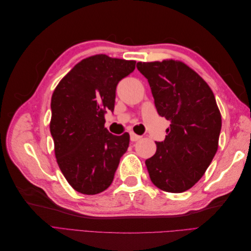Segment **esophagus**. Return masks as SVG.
Instances as JSON below:
<instances>
[{
	"instance_id": "1",
	"label": "esophagus",
	"mask_w": 251,
	"mask_h": 251,
	"mask_svg": "<svg viewBox=\"0 0 251 251\" xmlns=\"http://www.w3.org/2000/svg\"><path fill=\"white\" fill-rule=\"evenodd\" d=\"M130 136H131V141H137V140H139L141 138V136L135 134L134 132H131Z\"/></svg>"
}]
</instances>
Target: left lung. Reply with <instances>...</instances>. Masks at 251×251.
<instances>
[{
  "label": "left lung",
  "instance_id": "8db88e82",
  "mask_svg": "<svg viewBox=\"0 0 251 251\" xmlns=\"http://www.w3.org/2000/svg\"><path fill=\"white\" fill-rule=\"evenodd\" d=\"M148 78L157 112L171 120L165 139L146 160L153 184L168 193L193 187L215 157L221 113L211 89L186 64L175 59L137 63Z\"/></svg>",
  "mask_w": 251,
  "mask_h": 251
}]
</instances>
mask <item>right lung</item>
<instances>
[{
	"instance_id": "add662e5",
	"label": "right lung",
	"mask_w": 251,
	"mask_h": 251,
	"mask_svg": "<svg viewBox=\"0 0 251 251\" xmlns=\"http://www.w3.org/2000/svg\"><path fill=\"white\" fill-rule=\"evenodd\" d=\"M135 65V60L105 54L89 56L65 75L52 94L50 132L56 161L80 194L105 191L128 148L130 135L111 134L104 115L114 110L117 83Z\"/></svg>"
}]
</instances>
